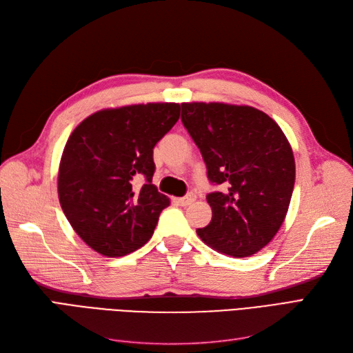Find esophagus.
<instances>
[{"label":"esophagus","instance_id":"esophagus-1","mask_svg":"<svg viewBox=\"0 0 353 353\" xmlns=\"http://www.w3.org/2000/svg\"><path fill=\"white\" fill-rule=\"evenodd\" d=\"M194 200H196V196H194L193 193H188V194L184 196V197L176 199L178 205H181V206H188V205H191V203H193Z\"/></svg>","mask_w":353,"mask_h":353}]
</instances>
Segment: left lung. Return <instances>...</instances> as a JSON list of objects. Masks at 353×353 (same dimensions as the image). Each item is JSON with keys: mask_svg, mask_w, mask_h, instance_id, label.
<instances>
[{"mask_svg": "<svg viewBox=\"0 0 353 353\" xmlns=\"http://www.w3.org/2000/svg\"><path fill=\"white\" fill-rule=\"evenodd\" d=\"M181 121L199 147L208 179L212 221L199 237L212 249L248 258L283 225L293 194L292 147L271 117L250 105L183 103Z\"/></svg>", "mask_w": 353, "mask_h": 353, "instance_id": "8db88e82", "label": "left lung"}]
</instances>
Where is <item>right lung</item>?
<instances>
[{
	"mask_svg": "<svg viewBox=\"0 0 353 353\" xmlns=\"http://www.w3.org/2000/svg\"><path fill=\"white\" fill-rule=\"evenodd\" d=\"M178 119L179 104L148 103L100 110L74 128L60 160L59 200L95 252L117 258L152 239L170 203L152 184L153 148Z\"/></svg>",
	"mask_w": 353,
	"mask_h": 353,
	"instance_id": "right-lung-1",
	"label": "right lung"
}]
</instances>
